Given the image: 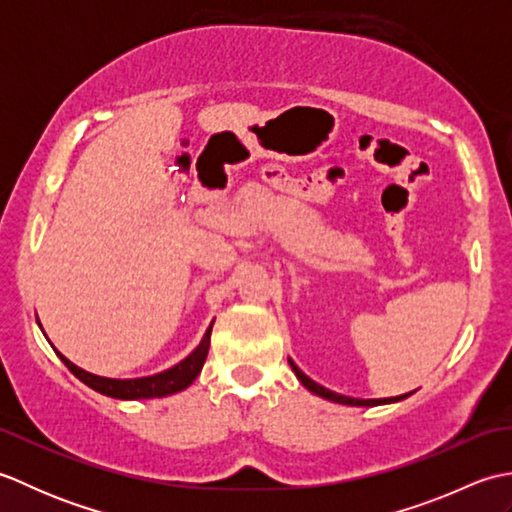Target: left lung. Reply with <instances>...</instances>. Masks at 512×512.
I'll use <instances>...</instances> for the list:
<instances>
[{"label":"left lung","mask_w":512,"mask_h":512,"mask_svg":"<svg viewBox=\"0 0 512 512\" xmlns=\"http://www.w3.org/2000/svg\"><path fill=\"white\" fill-rule=\"evenodd\" d=\"M288 363H290V367H292V372L297 374V378L301 380V385L306 387V389H310L312 394H317V396H321V398H325V400H332V402H339V405H352V407H376V405H387V402H398V400H405L409 394H402V396H394V398H369V400H363V398H350V396H343V394H336V391H330L328 387H323V385H319V383H314L312 378H308L306 374L301 372V369L290 361L288 358Z\"/></svg>","instance_id":"obj_1"}]
</instances>
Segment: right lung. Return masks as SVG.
Listing matches in <instances>:
<instances>
[{
	"label": "right lung",
	"instance_id": "obj_1",
	"mask_svg": "<svg viewBox=\"0 0 512 512\" xmlns=\"http://www.w3.org/2000/svg\"><path fill=\"white\" fill-rule=\"evenodd\" d=\"M211 330H213V323L209 325V330H206L204 339L200 341V345L195 347V350L180 361L178 365H173L165 372L154 374V376H143V378H105V376H96L85 372V369L76 367L72 361H68L61 352L59 358L65 363V367L70 369V372L85 383L88 387H92L94 391H99L103 396H110V398H118V400H143V398H162V396H171V394H178V391L187 389L198 374L202 372V365L206 361V354H209V345H211Z\"/></svg>",
	"mask_w": 512,
	"mask_h": 512
}]
</instances>
